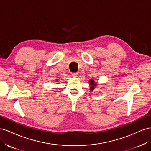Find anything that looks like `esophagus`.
I'll list each match as a JSON object with an SVG mask.
<instances>
[{
  "mask_svg": "<svg viewBox=\"0 0 151 151\" xmlns=\"http://www.w3.org/2000/svg\"><path fill=\"white\" fill-rule=\"evenodd\" d=\"M71 75H72L73 77H76L77 75H78V73H71Z\"/></svg>",
  "mask_w": 151,
  "mask_h": 151,
  "instance_id": "obj_1",
  "label": "esophagus"
}]
</instances>
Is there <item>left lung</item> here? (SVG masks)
Wrapping results in <instances>:
<instances>
[{
    "mask_svg": "<svg viewBox=\"0 0 151 151\" xmlns=\"http://www.w3.org/2000/svg\"><path fill=\"white\" fill-rule=\"evenodd\" d=\"M89 83L90 84V85H91V87H90V89H91V90H93V89H94L95 87H96V83H95V81L92 80H90L89 81Z\"/></svg>",
    "mask_w": 151,
    "mask_h": 151,
    "instance_id": "left-lung-1",
    "label": "left lung"
}]
</instances>
